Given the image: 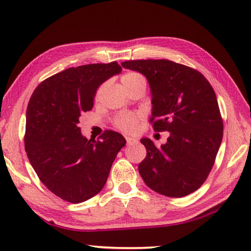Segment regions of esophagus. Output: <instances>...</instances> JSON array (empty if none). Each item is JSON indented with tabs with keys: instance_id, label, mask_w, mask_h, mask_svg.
I'll return each instance as SVG.
<instances>
[{
	"instance_id": "1",
	"label": "esophagus",
	"mask_w": 251,
	"mask_h": 251,
	"mask_svg": "<svg viewBox=\"0 0 251 251\" xmlns=\"http://www.w3.org/2000/svg\"><path fill=\"white\" fill-rule=\"evenodd\" d=\"M126 142H127V144H128V145H133V144L137 143V139H135L133 137H126Z\"/></svg>"
}]
</instances>
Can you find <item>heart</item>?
Returning a JSON list of instances; mask_svg holds the SVG:
<instances>
[{
    "instance_id": "heart-1",
    "label": "heart",
    "mask_w": 251,
    "mask_h": 251,
    "mask_svg": "<svg viewBox=\"0 0 251 251\" xmlns=\"http://www.w3.org/2000/svg\"><path fill=\"white\" fill-rule=\"evenodd\" d=\"M144 80L143 76L138 73H135V72H129V73H126L122 76V83L124 86H128L134 83L142 82ZM139 121V115L135 113H124L118 115L115 120L116 126L123 131H126V133H133L137 127Z\"/></svg>"
}]
</instances>
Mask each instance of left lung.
I'll return each mask as SVG.
<instances>
[{
    "label": "left lung",
    "instance_id": "obj_1",
    "mask_svg": "<svg viewBox=\"0 0 251 251\" xmlns=\"http://www.w3.org/2000/svg\"><path fill=\"white\" fill-rule=\"evenodd\" d=\"M148 80L151 121L156 131L169 133L159 148L142 138L147 155L138 165L143 180L167 197H184L209 175L223 141V120L211 85L198 71L168 59L122 63Z\"/></svg>",
    "mask_w": 251,
    "mask_h": 251
}]
</instances>
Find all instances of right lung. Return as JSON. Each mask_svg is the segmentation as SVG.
<instances>
[{
    "label": "right lung",
    "instance_id": "add662e5",
    "mask_svg": "<svg viewBox=\"0 0 251 251\" xmlns=\"http://www.w3.org/2000/svg\"><path fill=\"white\" fill-rule=\"evenodd\" d=\"M121 72L116 62L71 67L42 82L28 101V160L48 189L66 201L83 202L99 194L125 146L116 131L106 130L94 141L78 127L80 114L94 106L97 88Z\"/></svg>",
    "mask_w": 251,
    "mask_h": 251
}]
</instances>
